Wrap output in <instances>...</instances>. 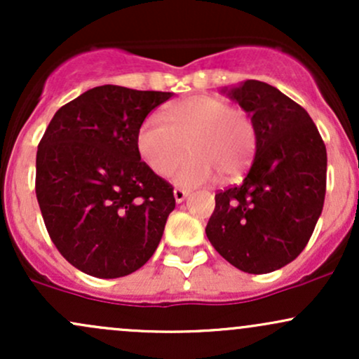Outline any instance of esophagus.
Wrapping results in <instances>:
<instances>
[{"instance_id":"esophagus-1","label":"esophagus","mask_w":359,"mask_h":359,"mask_svg":"<svg viewBox=\"0 0 359 359\" xmlns=\"http://www.w3.org/2000/svg\"><path fill=\"white\" fill-rule=\"evenodd\" d=\"M189 196V191H185V189H180L177 187L174 189V197H175V203H184L185 197Z\"/></svg>"}]
</instances>
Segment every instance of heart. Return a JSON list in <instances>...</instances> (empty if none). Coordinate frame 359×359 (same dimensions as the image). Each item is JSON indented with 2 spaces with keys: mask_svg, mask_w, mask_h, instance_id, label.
I'll return each instance as SVG.
<instances>
[{
  "mask_svg": "<svg viewBox=\"0 0 359 359\" xmlns=\"http://www.w3.org/2000/svg\"><path fill=\"white\" fill-rule=\"evenodd\" d=\"M167 119L150 114L137 131V150L155 174L172 172L182 187H199L221 175L231 180L250 167L257 150V131L248 114L228 101L212 96H192L172 104Z\"/></svg>",
  "mask_w": 359,
  "mask_h": 359,
  "instance_id": "obj_1",
  "label": "heart"
}]
</instances>
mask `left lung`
I'll list each match as a JSON object with an SVG mask.
<instances>
[{
  "label": "left lung",
  "instance_id": "8db88e82",
  "mask_svg": "<svg viewBox=\"0 0 359 359\" xmlns=\"http://www.w3.org/2000/svg\"><path fill=\"white\" fill-rule=\"evenodd\" d=\"M228 96L251 116L257 154L240 185L216 194L205 226L214 250L246 273H270L302 253L323 212L327 154L302 106L262 81Z\"/></svg>",
  "mask_w": 359,
  "mask_h": 359
}]
</instances>
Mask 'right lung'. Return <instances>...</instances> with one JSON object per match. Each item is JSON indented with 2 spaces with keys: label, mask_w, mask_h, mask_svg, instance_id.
<instances>
[{
  "label": "right lung",
  "mask_w": 359,
  "mask_h": 359,
  "mask_svg": "<svg viewBox=\"0 0 359 359\" xmlns=\"http://www.w3.org/2000/svg\"><path fill=\"white\" fill-rule=\"evenodd\" d=\"M174 93L97 86L53 114L36 150L35 192L48 236L84 273L143 266L174 211V187L142 162L137 131Z\"/></svg>",
  "instance_id": "right-lung-1"
}]
</instances>
